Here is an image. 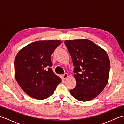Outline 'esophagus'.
<instances>
[{
  "instance_id": "obj_1",
  "label": "esophagus",
  "mask_w": 124,
  "mask_h": 124,
  "mask_svg": "<svg viewBox=\"0 0 124 124\" xmlns=\"http://www.w3.org/2000/svg\"><path fill=\"white\" fill-rule=\"evenodd\" d=\"M68 76H69V75H68V73H64L63 75H62V78L64 79H65L68 77Z\"/></svg>"
}]
</instances>
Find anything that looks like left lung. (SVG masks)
Instances as JSON below:
<instances>
[{
	"label": "left lung",
	"instance_id": "obj_1",
	"mask_svg": "<svg viewBox=\"0 0 124 124\" xmlns=\"http://www.w3.org/2000/svg\"><path fill=\"white\" fill-rule=\"evenodd\" d=\"M71 56L76 86L70 90L79 101L93 100L101 93L108 82L110 62L107 52L88 39L65 40Z\"/></svg>",
	"mask_w": 124,
	"mask_h": 124
}]
</instances>
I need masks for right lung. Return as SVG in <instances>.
Here are the masks:
<instances>
[{"mask_svg":"<svg viewBox=\"0 0 124 124\" xmlns=\"http://www.w3.org/2000/svg\"><path fill=\"white\" fill-rule=\"evenodd\" d=\"M60 40H39L28 44L18 52L14 61L15 77L25 93L43 100L53 94L61 79L51 68V56Z\"/></svg>","mask_w":124,"mask_h":124,"instance_id":"1","label":"right lung"}]
</instances>
